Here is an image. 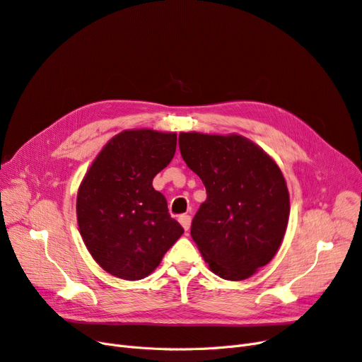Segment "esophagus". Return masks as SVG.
<instances>
[{
    "instance_id": "obj_1",
    "label": "esophagus",
    "mask_w": 362,
    "mask_h": 362,
    "mask_svg": "<svg viewBox=\"0 0 362 362\" xmlns=\"http://www.w3.org/2000/svg\"><path fill=\"white\" fill-rule=\"evenodd\" d=\"M180 223H181V226L184 227V230H185V231H189L190 224H192V216H190V215H187V214L180 215Z\"/></svg>"
}]
</instances>
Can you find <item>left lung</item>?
Listing matches in <instances>:
<instances>
[{"label":"left lung","mask_w":362,"mask_h":362,"mask_svg":"<svg viewBox=\"0 0 362 362\" xmlns=\"http://www.w3.org/2000/svg\"><path fill=\"white\" fill-rule=\"evenodd\" d=\"M180 151L206 189L192 238L223 279L242 281L266 266L284 239L290 194L278 165L240 135L180 134Z\"/></svg>","instance_id":"obj_1"}]
</instances>
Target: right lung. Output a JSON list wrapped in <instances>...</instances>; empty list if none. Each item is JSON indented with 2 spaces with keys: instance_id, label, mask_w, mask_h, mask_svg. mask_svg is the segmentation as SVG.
I'll list each match as a JSON object with an SVG mask.
<instances>
[{
  "instance_id": "right-lung-1",
  "label": "right lung",
  "mask_w": 362,
  "mask_h": 362,
  "mask_svg": "<svg viewBox=\"0 0 362 362\" xmlns=\"http://www.w3.org/2000/svg\"><path fill=\"white\" fill-rule=\"evenodd\" d=\"M177 150V134L139 129L114 136L95 158L77 194L80 233L112 276L146 278L184 233L153 178Z\"/></svg>"
}]
</instances>
